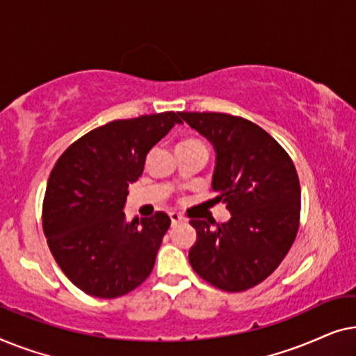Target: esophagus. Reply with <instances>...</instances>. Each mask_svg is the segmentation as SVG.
Instances as JSON below:
<instances>
[{
	"label": "esophagus",
	"mask_w": 356,
	"mask_h": 356,
	"mask_svg": "<svg viewBox=\"0 0 356 356\" xmlns=\"http://www.w3.org/2000/svg\"><path fill=\"white\" fill-rule=\"evenodd\" d=\"M170 220H172V225H177L183 220V217L178 212H170Z\"/></svg>",
	"instance_id": "1"
}]
</instances>
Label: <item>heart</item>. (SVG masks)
Here are the masks:
<instances>
[{
    "label": "heart",
    "mask_w": 356,
    "mask_h": 356,
    "mask_svg": "<svg viewBox=\"0 0 356 356\" xmlns=\"http://www.w3.org/2000/svg\"><path fill=\"white\" fill-rule=\"evenodd\" d=\"M184 143H199V140H196V139H188V140H184Z\"/></svg>",
    "instance_id": "1"
}]
</instances>
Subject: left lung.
<instances>
[{"instance_id":"8db88e82","label":"left lung","mask_w":356,"mask_h":356,"mask_svg":"<svg viewBox=\"0 0 356 356\" xmlns=\"http://www.w3.org/2000/svg\"><path fill=\"white\" fill-rule=\"evenodd\" d=\"M179 116L216 149L213 201L225 202L232 213L216 227L189 220L197 233L189 264L220 290L252 289L279 267L298 232L301 189L295 165L252 121L212 111Z\"/></svg>"}]
</instances>
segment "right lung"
<instances>
[{"label":"right lung","mask_w":356,"mask_h":356,"mask_svg":"<svg viewBox=\"0 0 356 356\" xmlns=\"http://www.w3.org/2000/svg\"><path fill=\"white\" fill-rule=\"evenodd\" d=\"M179 113L115 120L72 143L53 167L43 199V232L65 275L84 293L118 298L154 269L170 217L126 222L128 186L144 172L149 150Z\"/></svg>","instance_id":"add662e5"}]
</instances>
